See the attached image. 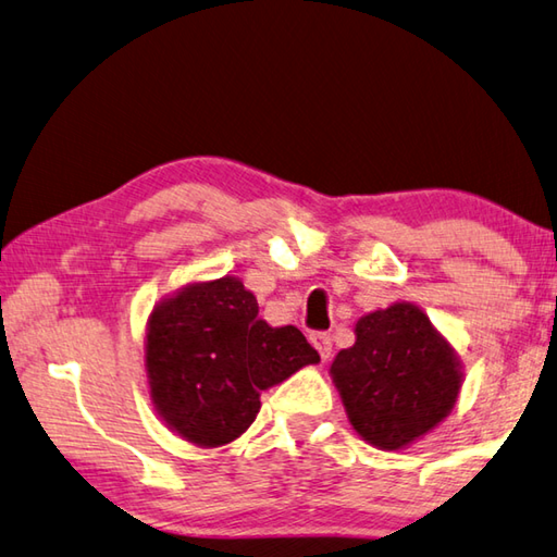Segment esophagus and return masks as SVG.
Listing matches in <instances>:
<instances>
[{
    "label": "esophagus",
    "mask_w": 557,
    "mask_h": 557,
    "mask_svg": "<svg viewBox=\"0 0 557 557\" xmlns=\"http://www.w3.org/2000/svg\"><path fill=\"white\" fill-rule=\"evenodd\" d=\"M309 341H311V346L319 350L321 360H329V358H331V350H333L331 333H326V331H313L311 336H309Z\"/></svg>",
    "instance_id": "1"
}]
</instances>
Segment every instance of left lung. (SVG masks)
<instances>
[{
	"label": "left lung",
	"mask_w": 557,
	"mask_h": 557,
	"mask_svg": "<svg viewBox=\"0 0 557 557\" xmlns=\"http://www.w3.org/2000/svg\"><path fill=\"white\" fill-rule=\"evenodd\" d=\"M348 419L384 450L409 446L448 417L460 362L419 307L399 301L356 323V346L331 366Z\"/></svg>",
	"instance_id": "1"
}]
</instances>
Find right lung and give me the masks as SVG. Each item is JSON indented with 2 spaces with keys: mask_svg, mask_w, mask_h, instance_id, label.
Here are the masks:
<instances>
[{
  "mask_svg": "<svg viewBox=\"0 0 557 557\" xmlns=\"http://www.w3.org/2000/svg\"><path fill=\"white\" fill-rule=\"evenodd\" d=\"M146 366L156 411L205 448L238 438L260 411V394L319 362L305 333L272 329L236 277L189 285L150 313Z\"/></svg>",
  "mask_w": 557,
  "mask_h": 557,
  "instance_id": "right-lung-1",
  "label": "right lung"
}]
</instances>
